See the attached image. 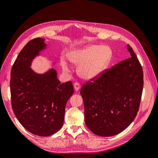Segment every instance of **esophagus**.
Returning a JSON list of instances; mask_svg holds the SVG:
<instances>
[{"label":"esophagus","mask_w":158,"mask_h":158,"mask_svg":"<svg viewBox=\"0 0 158 158\" xmlns=\"http://www.w3.org/2000/svg\"><path fill=\"white\" fill-rule=\"evenodd\" d=\"M74 88L76 92H78V91L80 89V85L77 82L74 83Z\"/></svg>","instance_id":"1"}]
</instances>
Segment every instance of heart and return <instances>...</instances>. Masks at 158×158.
<instances>
[{"label": "heart", "instance_id": "heart-1", "mask_svg": "<svg viewBox=\"0 0 158 158\" xmlns=\"http://www.w3.org/2000/svg\"><path fill=\"white\" fill-rule=\"evenodd\" d=\"M112 58V51L107 46L89 44L70 52L68 59L78 66L77 73L85 80H93L101 76L109 66ZM60 65L66 73L70 72L68 63L61 59Z\"/></svg>", "mask_w": 158, "mask_h": 158}]
</instances>
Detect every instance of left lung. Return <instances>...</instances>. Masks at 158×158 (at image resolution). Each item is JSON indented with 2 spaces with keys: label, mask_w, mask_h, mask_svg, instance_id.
Masks as SVG:
<instances>
[{
  "label": "left lung",
  "mask_w": 158,
  "mask_h": 158,
  "mask_svg": "<svg viewBox=\"0 0 158 158\" xmlns=\"http://www.w3.org/2000/svg\"><path fill=\"white\" fill-rule=\"evenodd\" d=\"M120 62L80 90L85 125L95 135L112 136L126 129L139 109L143 85L141 64L132 47Z\"/></svg>",
  "instance_id": "obj_1"
}]
</instances>
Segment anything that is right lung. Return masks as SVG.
I'll list each match as a JSON object with an SVG mask.
<instances>
[{"mask_svg": "<svg viewBox=\"0 0 158 158\" xmlns=\"http://www.w3.org/2000/svg\"><path fill=\"white\" fill-rule=\"evenodd\" d=\"M45 39L35 38L22 49L10 73L13 111L18 121L35 135L48 136L63 127L66 104L74 93L70 81L60 84L56 70L37 73L31 67L33 60L47 49ZM56 60H52L55 65Z\"/></svg>", "mask_w": 158, "mask_h": 158, "instance_id": "obj_1", "label": "right lung"}]
</instances>
